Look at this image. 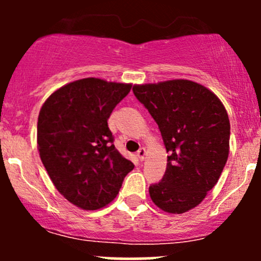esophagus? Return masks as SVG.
Segmentation results:
<instances>
[{"label":"esophagus","instance_id":"esophagus-1","mask_svg":"<svg viewBox=\"0 0 261 261\" xmlns=\"http://www.w3.org/2000/svg\"><path fill=\"white\" fill-rule=\"evenodd\" d=\"M145 155H146V149L145 148H140L139 151H137V157H139V160L142 162L143 160H145Z\"/></svg>","mask_w":261,"mask_h":261}]
</instances>
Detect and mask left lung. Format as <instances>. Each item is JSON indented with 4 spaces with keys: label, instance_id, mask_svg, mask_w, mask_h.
Here are the masks:
<instances>
[{
    "label": "left lung",
    "instance_id": "left-lung-1",
    "mask_svg": "<svg viewBox=\"0 0 261 261\" xmlns=\"http://www.w3.org/2000/svg\"><path fill=\"white\" fill-rule=\"evenodd\" d=\"M133 91L157 122L169 153L149 196L163 211L184 214L205 199L226 166L228 114L215 93L193 81L136 85Z\"/></svg>",
    "mask_w": 261,
    "mask_h": 261
}]
</instances>
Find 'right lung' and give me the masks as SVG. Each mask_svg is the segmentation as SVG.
<instances>
[{"mask_svg": "<svg viewBox=\"0 0 261 261\" xmlns=\"http://www.w3.org/2000/svg\"><path fill=\"white\" fill-rule=\"evenodd\" d=\"M131 85L83 79L45 100L38 118V148L50 179L83 210L104 207L119 194L134 163L119 153L108 119Z\"/></svg>", "mask_w": 261, "mask_h": 261, "instance_id": "add662e5", "label": "right lung"}]
</instances>
